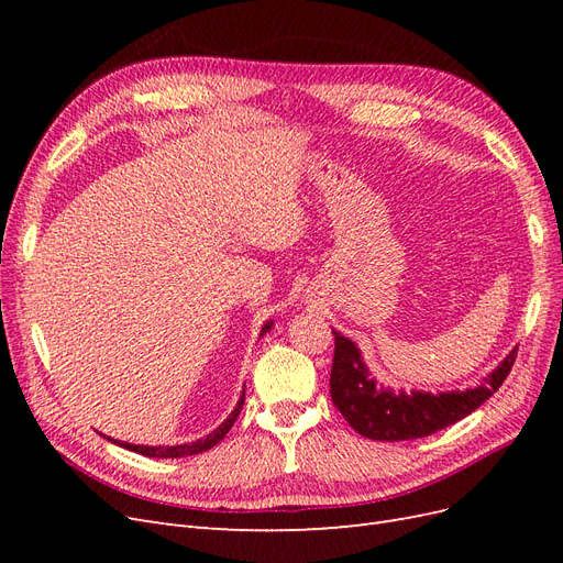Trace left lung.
<instances>
[{"label": "left lung", "instance_id": "obj_1", "mask_svg": "<svg viewBox=\"0 0 563 563\" xmlns=\"http://www.w3.org/2000/svg\"><path fill=\"white\" fill-rule=\"evenodd\" d=\"M335 335L331 399L354 432L376 441L430 437L476 411L505 383L517 360V347L488 373L482 385L453 391H395L371 376L362 352L350 338Z\"/></svg>", "mask_w": 563, "mask_h": 563}]
</instances>
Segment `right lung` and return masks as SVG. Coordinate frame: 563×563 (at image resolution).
<instances>
[{
    "mask_svg": "<svg viewBox=\"0 0 563 563\" xmlns=\"http://www.w3.org/2000/svg\"><path fill=\"white\" fill-rule=\"evenodd\" d=\"M269 329H272V321L265 323L261 335L267 333ZM242 406H244V395H242L240 401H236L234 411L228 416V420L220 422L211 434H207L203 439H197V441H190V444H180V446H139V444H122V441H114V444L124 446V449H129V451H133V453L147 455V457H185V455H197V453H203V451L213 449V446L218 444V441L230 432V428L234 424L236 416H240V411H242Z\"/></svg>",
    "mask_w": 563,
    "mask_h": 563,
    "instance_id": "add662e5",
    "label": "right lung"
}]
</instances>
